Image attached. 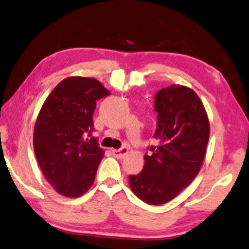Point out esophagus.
I'll list each match as a JSON object with an SVG mask.
<instances>
[{
    "instance_id": "esophagus-1",
    "label": "esophagus",
    "mask_w": 249,
    "mask_h": 249,
    "mask_svg": "<svg viewBox=\"0 0 249 249\" xmlns=\"http://www.w3.org/2000/svg\"><path fill=\"white\" fill-rule=\"evenodd\" d=\"M112 153L114 156L117 157V159H124V157L127 155V153H128V147L123 146V147H121L120 149H114Z\"/></svg>"
}]
</instances>
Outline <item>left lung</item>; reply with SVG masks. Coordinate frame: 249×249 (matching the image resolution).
Instances as JSON below:
<instances>
[{
	"instance_id": "left-lung-1",
	"label": "left lung",
	"mask_w": 249,
	"mask_h": 249,
	"mask_svg": "<svg viewBox=\"0 0 249 249\" xmlns=\"http://www.w3.org/2000/svg\"><path fill=\"white\" fill-rule=\"evenodd\" d=\"M157 125L140 174L129 175V187L140 199L160 205L194 180L202 167L210 139V122L194 90L171 85L155 95Z\"/></svg>"
}]
</instances>
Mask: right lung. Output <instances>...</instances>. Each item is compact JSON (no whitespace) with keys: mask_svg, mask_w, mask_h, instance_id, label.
<instances>
[{"mask_svg":"<svg viewBox=\"0 0 249 249\" xmlns=\"http://www.w3.org/2000/svg\"><path fill=\"white\" fill-rule=\"evenodd\" d=\"M110 94L95 78L73 76L55 88L39 110L34 152L55 191L66 197L88 192L104 156L94 131L96 101Z\"/></svg>","mask_w":249,"mask_h":249,"instance_id":"obj_1","label":"right lung"}]
</instances>
